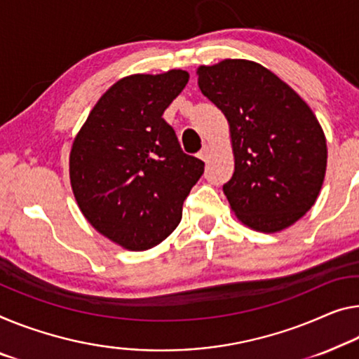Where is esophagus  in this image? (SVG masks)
<instances>
[{
    "label": "esophagus",
    "instance_id": "esophagus-1",
    "mask_svg": "<svg viewBox=\"0 0 359 359\" xmlns=\"http://www.w3.org/2000/svg\"><path fill=\"white\" fill-rule=\"evenodd\" d=\"M198 157H201L203 162H207V158H208V147H203L202 151L198 152Z\"/></svg>",
    "mask_w": 359,
    "mask_h": 359
}]
</instances>
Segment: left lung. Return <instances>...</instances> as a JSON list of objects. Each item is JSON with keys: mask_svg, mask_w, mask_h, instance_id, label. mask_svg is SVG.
Here are the masks:
<instances>
[{"mask_svg": "<svg viewBox=\"0 0 359 359\" xmlns=\"http://www.w3.org/2000/svg\"><path fill=\"white\" fill-rule=\"evenodd\" d=\"M198 88L228 118L234 173L223 191L237 218L263 233L294 224L316 202L326 137L308 104L263 65L226 59L197 70Z\"/></svg>", "mask_w": 359, "mask_h": 359, "instance_id": "obj_1", "label": "left lung"}]
</instances>
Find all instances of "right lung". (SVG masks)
I'll list each match as a JSON object with an SVG mask.
<instances>
[{
	"label": "right lung",
	"mask_w": 359,
	"mask_h": 359,
	"mask_svg": "<svg viewBox=\"0 0 359 359\" xmlns=\"http://www.w3.org/2000/svg\"><path fill=\"white\" fill-rule=\"evenodd\" d=\"M189 75H131L104 93L76 135L70 183L80 210L102 236L130 250L161 244L181 222L203 173L163 112Z\"/></svg>",
	"instance_id": "obj_1"
}]
</instances>
